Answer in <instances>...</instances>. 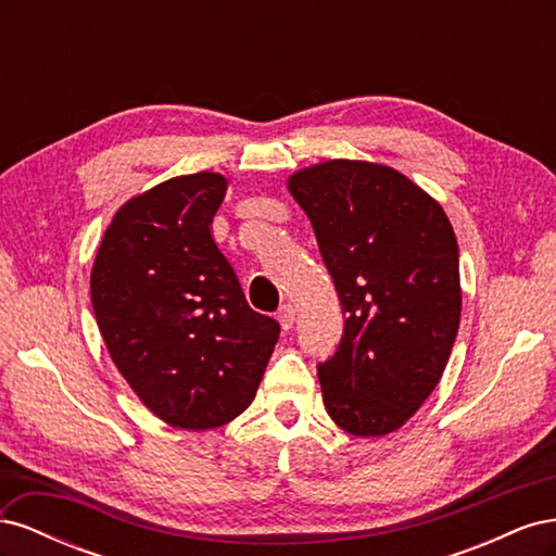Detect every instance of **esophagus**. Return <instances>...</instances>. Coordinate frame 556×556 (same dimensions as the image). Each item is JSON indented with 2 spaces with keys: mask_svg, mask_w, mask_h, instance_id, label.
<instances>
[{
  "mask_svg": "<svg viewBox=\"0 0 556 556\" xmlns=\"http://www.w3.org/2000/svg\"><path fill=\"white\" fill-rule=\"evenodd\" d=\"M294 308L288 304V306H282L280 311H278V323H280V327H282V331H290L292 329V325H294Z\"/></svg>",
  "mask_w": 556,
  "mask_h": 556,
  "instance_id": "34e87169",
  "label": "esophagus"
}]
</instances>
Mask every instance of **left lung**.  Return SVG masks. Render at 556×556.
I'll return each mask as SVG.
<instances>
[{
	"label": "left lung",
	"instance_id": "left-lung-1",
	"mask_svg": "<svg viewBox=\"0 0 556 556\" xmlns=\"http://www.w3.org/2000/svg\"><path fill=\"white\" fill-rule=\"evenodd\" d=\"M345 315L317 366L329 417L362 439L403 427L439 384L462 317L443 206L392 166L329 160L288 178Z\"/></svg>",
	"mask_w": 556,
	"mask_h": 556
}]
</instances>
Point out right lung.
Masks as SVG:
<instances>
[{
	"label": "right lung",
	"instance_id": "right-lung-1",
	"mask_svg": "<svg viewBox=\"0 0 556 556\" xmlns=\"http://www.w3.org/2000/svg\"><path fill=\"white\" fill-rule=\"evenodd\" d=\"M227 178L176 176L129 199L97 250L90 296L117 371L176 429L206 431L257 394L280 325L252 311L211 225Z\"/></svg>",
	"mask_w": 556,
	"mask_h": 556
}]
</instances>
